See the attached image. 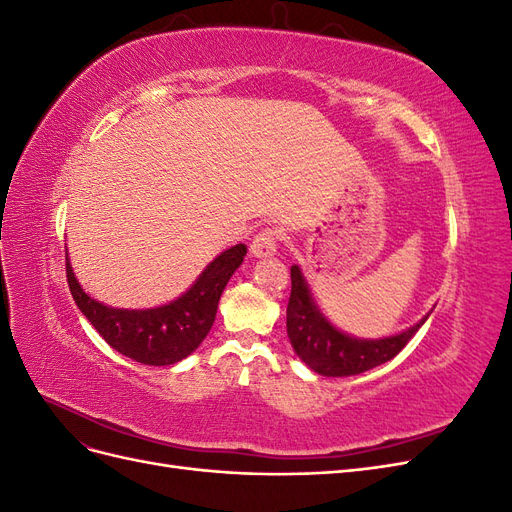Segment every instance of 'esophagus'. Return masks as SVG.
Wrapping results in <instances>:
<instances>
[{"mask_svg":"<svg viewBox=\"0 0 512 512\" xmlns=\"http://www.w3.org/2000/svg\"><path fill=\"white\" fill-rule=\"evenodd\" d=\"M277 239H280V235H277V230H273V228L260 230L258 235L252 239V243H250L252 256H256V258L273 256L277 252Z\"/></svg>","mask_w":512,"mask_h":512,"instance_id":"esophagus-1","label":"esophagus"}]
</instances>
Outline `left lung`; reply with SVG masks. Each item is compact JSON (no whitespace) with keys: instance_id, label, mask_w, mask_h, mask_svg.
<instances>
[{"instance_id":"1","label":"left lung","mask_w":512,"mask_h":512,"mask_svg":"<svg viewBox=\"0 0 512 512\" xmlns=\"http://www.w3.org/2000/svg\"><path fill=\"white\" fill-rule=\"evenodd\" d=\"M290 280L292 288L286 307V329L290 344L294 352L299 354V359L322 376H356L391 361L395 354L406 348L412 335L427 320L425 316L408 331L393 337L356 339L331 327L327 318L318 312L297 265L290 267Z\"/></svg>"}]
</instances>
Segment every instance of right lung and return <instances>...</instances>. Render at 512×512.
Returning <instances> with one entry per match:
<instances>
[{
	"label": "right lung",
	"mask_w": 512,
	"mask_h": 512,
	"mask_svg": "<svg viewBox=\"0 0 512 512\" xmlns=\"http://www.w3.org/2000/svg\"><path fill=\"white\" fill-rule=\"evenodd\" d=\"M247 247H230L215 258L196 284L173 303L153 309H115L91 299L76 282L66 258V275L74 303L104 342L143 365H173L192 354L213 327L222 292L243 262Z\"/></svg>",
	"instance_id": "add662e5"
}]
</instances>
